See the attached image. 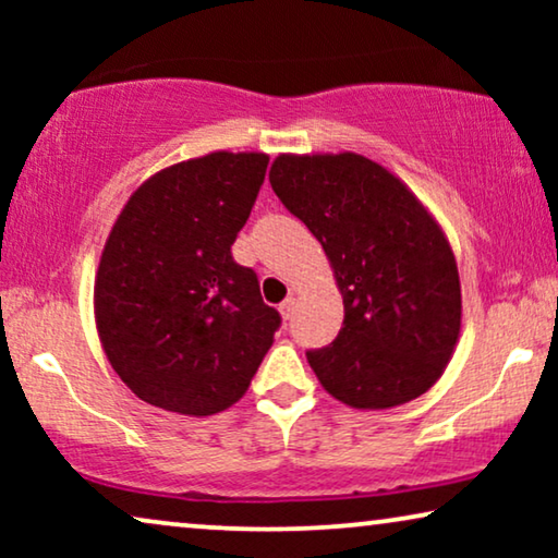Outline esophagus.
Here are the masks:
<instances>
[{
  "instance_id": "esophagus-1",
  "label": "esophagus",
  "mask_w": 558,
  "mask_h": 558,
  "mask_svg": "<svg viewBox=\"0 0 558 558\" xmlns=\"http://www.w3.org/2000/svg\"><path fill=\"white\" fill-rule=\"evenodd\" d=\"M294 307H296L294 296H287V300L279 304V312H281V317H284V319H292V315H294Z\"/></svg>"
}]
</instances>
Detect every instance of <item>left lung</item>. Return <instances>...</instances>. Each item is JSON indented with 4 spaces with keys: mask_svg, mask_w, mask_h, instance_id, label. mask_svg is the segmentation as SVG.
Here are the masks:
<instances>
[{
    "mask_svg": "<svg viewBox=\"0 0 558 558\" xmlns=\"http://www.w3.org/2000/svg\"><path fill=\"white\" fill-rule=\"evenodd\" d=\"M269 182L323 243L345 319L307 350L319 384L353 409L407 403L437 384L460 335L454 254L414 193L361 155H281Z\"/></svg>",
    "mask_w": 558,
    "mask_h": 558,
    "instance_id": "1",
    "label": "left lung"
}]
</instances>
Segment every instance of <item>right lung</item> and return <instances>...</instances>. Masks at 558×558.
Wrapping results in <instances>:
<instances>
[{
    "mask_svg": "<svg viewBox=\"0 0 558 558\" xmlns=\"http://www.w3.org/2000/svg\"><path fill=\"white\" fill-rule=\"evenodd\" d=\"M266 155L213 151L149 178L98 264L96 325L142 401L210 416L241 399L281 315L231 254L264 185Z\"/></svg>",
    "mask_w": 558,
    "mask_h": 558,
    "instance_id": "1",
    "label": "right lung"
}]
</instances>
